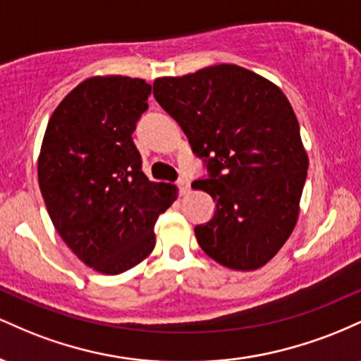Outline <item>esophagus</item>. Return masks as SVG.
Segmentation results:
<instances>
[{"label":"esophagus","instance_id":"esophagus-1","mask_svg":"<svg viewBox=\"0 0 361 361\" xmlns=\"http://www.w3.org/2000/svg\"><path fill=\"white\" fill-rule=\"evenodd\" d=\"M176 186L178 190H180V193L185 195L190 190V180H186V178H180V180L176 181Z\"/></svg>","mask_w":361,"mask_h":361}]
</instances>
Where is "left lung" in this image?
I'll return each mask as SVG.
<instances>
[{
	"label": "left lung",
	"instance_id": "obj_1",
	"mask_svg": "<svg viewBox=\"0 0 361 361\" xmlns=\"http://www.w3.org/2000/svg\"><path fill=\"white\" fill-rule=\"evenodd\" d=\"M154 98L209 173L192 183L215 202L214 217L195 227L202 250L233 270L267 264L295 227L309 168L283 91L256 73L221 64L157 78Z\"/></svg>",
	"mask_w": 361,
	"mask_h": 361
}]
</instances>
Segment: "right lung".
I'll return each mask as SVG.
<instances>
[{
    "instance_id": "1",
    "label": "right lung",
    "mask_w": 361,
    "mask_h": 361,
    "mask_svg": "<svg viewBox=\"0 0 361 361\" xmlns=\"http://www.w3.org/2000/svg\"><path fill=\"white\" fill-rule=\"evenodd\" d=\"M151 85L127 76L82 81L54 110L39 156V185L62 241L93 270L118 275L151 255L154 224L176 186L142 173L132 134Z\"/></svg>"
}]
</instances>
